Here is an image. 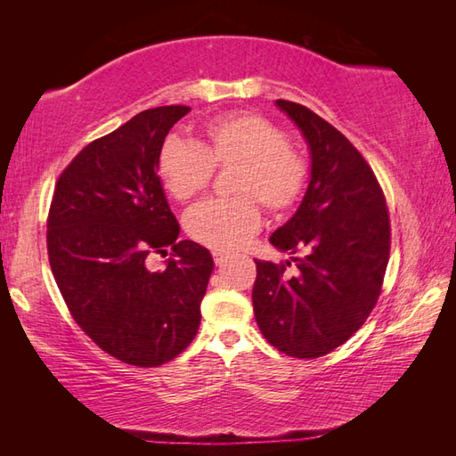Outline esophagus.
<instances>
[{
    "mask_svg": "<svg viewBox=\"0 0 456 456\" xmlns=\"http://www.w3.org/2000/svg\"><path fill=\"white\" fill-rule=\"evenodd\" d=\"M227 255L225 253H219V250H216V253H213V260H216V265L217 266H223V265H225L227 263Z\"/></svg>",
    "mask_w": 456,
    "mask_h": 456,
    "instance_id": "esophagus-1",
    "label": "esophagus"
}]
</instances>
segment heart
Masks as SVG:
<instances>
[{
	"mask_svg": "<svg viewBox=\"0 0 456 456\" xmlns=\"http://www.w3.org/2000/svg\"><path fill=\"white\" fill-rule=\"evenodd\" d=\"M237 167L239 198L206 201L186 217L188 235L200 245L233 253L260 227V201L270 213L296 206L307 182V162L288 144L286 133L258 113H223L203 123L198 144L178 137L162 142L157 172L170 196L188 203L209 186L213 168Z\"/></svg>",
	"mask_w": 456,
	"mask_h": 456,
	"instance_id": "b5f03b06",
	"label": "heart"
}]
</instances>
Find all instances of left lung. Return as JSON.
<instances>
[{"label": "left lung", "mask_w": 456, "mask_h": 456, "mask_svg": "<svg viewBox=\"0 0 456 456\" xmlns=\"http://www.w3.org/2000/svg\"><path fill=\"white\" fill-rule=\"evenodd\" d=\"M312 157L305 196L270 243L294 258L255 260L253 307L260 333L280 353L317 358L348 341L370 315L390 258V217L380 183L353 142L305 105L276 100ZM289 266V260H286Z\"/></svg>", "instance_id": "1"}]
</instances>
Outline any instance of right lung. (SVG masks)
<instances>
[{"label": "right lung", "mask_w": 456, "mask_h": 456, "mask_svg": "<svg viewBox=\"0 0 456 456\" xmlns=\"http://www.w3.org/2000/svg\"><path fill=\"white\" fill-rule=\"evenodd\" d=\"M188 111H141L90 142L61 174L48 211V260L74 322L133 366H160L193 341L213 270L206 247L178 240L157 172L164 139ZM168 246L175 258L152 273L143 260Z\"/></svg>", "instance_id": "add662e5"}]
</instances>
